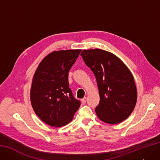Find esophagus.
Instances as JSON below:
<instances>
[{"label":"esophagus","mask_w":160,"mask_h":160,"mask_svg":"<svg viewBox=\"0 0 160 160\" xmlns=\"http://www.w3.org/2000/svg\"><path fill=\"white\" fill-rule=\"evenodd\" d=\"M87 100V97H84L83 98H82V99H81L82 103V104H85Z\"/></svg>","instance_id":"obj_1"}]
</instances>
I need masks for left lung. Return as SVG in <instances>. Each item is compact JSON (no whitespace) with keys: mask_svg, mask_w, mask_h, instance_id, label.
<instances>
[{"mask_svg":"<svg viewBox=\"0 0 160 160\" xmlns=\"http://www.w3.org/2000/svg\"><path fill=\"white\" fill-rule=\"evenodd\" d=\"M95 75L100 102L95 108L98 118L118 124L128 118L135 107L137 90L129 69L118 56L99 48L83 50L81 54Z\"/></svg>","mask_w":160,"mask_h":160,"instance_id":"8db88e82","label":"left lung"}]
</instances>
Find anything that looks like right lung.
Instances as JSON below:
<instances>
[{
	"label": "right lung",
	"mask_w": 160,
	"mask_h": 160,
	"mask_svg": "<svg viewBox=\"0 0 160 160\" xmlns=\"http://www.w3.org/2000/svg\"><path fill=\"white\" fill-rule=\"evenodd\" d=\"M81 49L53 51L42 60L32 79V108L43 122L60 127L71 122L81 102L69 87L68 73Z\"/></svg>",
	"instance_id": "right-lung-1"
}]
</instances>
